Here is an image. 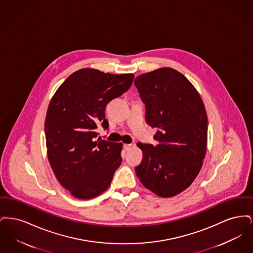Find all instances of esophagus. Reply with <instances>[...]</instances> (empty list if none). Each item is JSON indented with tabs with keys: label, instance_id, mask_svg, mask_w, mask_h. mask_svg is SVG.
<instances>
[{
	"label": "esophagus",
	"instance_id": "esophagus-1",
	"mask_svg": "<svg viewBox=\"0 0 253 253\" xmlns=\"http://www.w3.org/2000/svg\"><path fill=\"white\" fill-rule=\"evenodd\" d=\"M132 144H125L124 145V149H125V151H129L131 148H132Z\"/></svg>",
	"mask_w": 253,
	"mask_h": 253
}]
</instances>
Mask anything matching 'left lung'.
<instances>
[{
	"instance_id": "left-lung-1",
	"label": "left lung",
	"mask_w": 253,
	"mask_h": 253,
	"mask_svg": "<svg viewBox=\"0 0 253 253\" xmlns=\"http://www.w3.org/2000/svg\"><path fill=\"white\" fill-rule=\"evenodd\" d=\"M134 84L146 105V121L157 130L156 146L137 143L143 157L135 167L142 185L160 197L191 186L203 165L208 117L192 83L170 67L137 76Z\"/></svg>"
}]
</instances>
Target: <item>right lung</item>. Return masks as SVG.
<instances>
[{
	"instance_id": "1",
	"label": "right lung",
	"mask_w": 253,
	"mask_h": 253,
	"mask_svg": "<svg viewBox=\"0 0 253 253\" xmlns=\"http://www.w3.org/2000/svg\"><path fill=\"white\" fill-rule=\"evenodd\" d=\"M132 74L83 68L71 74L49 102L44 122L47 158L60 185L79 199L105 192L121 166L122 143L96 140V126L107 129L105 108L126 92Z\"/></svg>"
}]
</instances>
